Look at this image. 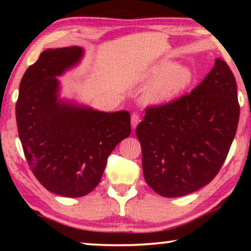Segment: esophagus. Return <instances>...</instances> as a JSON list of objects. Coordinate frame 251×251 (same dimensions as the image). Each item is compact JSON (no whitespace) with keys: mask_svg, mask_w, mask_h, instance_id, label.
Here are the masks:
<instances>
[{"mask_svg":"<svg viewBox=\"0 0 251 251\" xmlns=\"http://www.w3.org/2000/svg\"><path fill=\"white\" fill-rule=\"evenodd\" d=\"M139 122H140V116H139L138 113H137V112L132 113V114H131V126H132V128L135 129Z\"/></svg>","mask_w":251,"mask_h":251,"instance_id":"esophagus-1","label":"esophagus"}]
</instances>
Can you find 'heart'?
Segmentation results:
<instances>
[{
  "label": "heart",
  "instance_id": "obj_1",
  "mask_svg": "<svg viewBox=\"0 0 251 251\" xmlns=\"http://www.w3.org/2000/svg\"><path fill=\"white\" fill-rule=\"evenodd\" d=\"M153 76H157L150 89L149 97L152 101H163L170 99L190 84L192 73L188 68L179 65L163 63L152 71Z\"/></svg>",
  "mask_w": 251,
  "mask_h": 251
}]
</instances>
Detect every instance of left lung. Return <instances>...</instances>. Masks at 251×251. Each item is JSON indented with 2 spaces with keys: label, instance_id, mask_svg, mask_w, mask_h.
<instances>
[{
  "label": "left lung",
  "instance_id": "obj_1",
  "mask_svg": "<svg viewBox=\"0 0 251 251\" xmlns=\"http://www.w3.org/2000/svg\"><path fill=\"white\" fill-rule=\"evenodd\" d=\"M145 113L136 135L146 183L166 198L190 194L214 179L234 139L240 115L234 75L216 59L190 94Z\"/></svg>",
  "mask_w": 251,
  "mask_h": 251
}]
</instances>
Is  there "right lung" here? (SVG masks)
Segmentation results:
<instances>
[{"mask_svg":"<svg viewBox=\"0 0 251 251\" xmlns=\"http://www.w3.org/2000/svg\"><path fill=\"white\" fill-rule=\"evenodd\" d=\"M83 56L80 47L48 49L20 81L16 120L27 163L48 191L78 198L101 179L107 157L129 137L130 114L58 99L59 76Z\"/></svg>","mask_w":251,"mask_h":251,"instance_id":"obj_1","label":"right lung"}]
</instances>
